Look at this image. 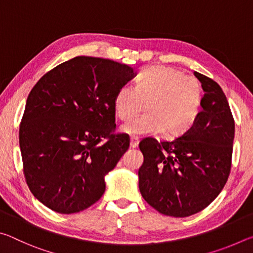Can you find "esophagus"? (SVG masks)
Instances as JSON below:
<instances>
[{"label":"esophagus","instance_id":"esophagus-1","mask_svg":"<svg viewBox=\"0 0 253 253\" xmlns=\"http://www.w3.org/2000/svg\"><path fill=\"white\" fill-rule=\"evenodd\" d=\"M139 144V140L137 137H131L130 138V148H136L137 146H138Z\"/></svg>","mask_w":253,"mask_h":253}]
</instances>
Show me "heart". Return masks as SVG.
Returning a JSON list of instances; mask_svg holds the SVG:
<instances>
[{
  "instance_id": "b5f03b06",
  "label": "heart",
  "mask_w": 253,
  "mask_h": 253,
  "mask_svg": "<svg viewBox=\"0 0 253 253\" xmlns=\"http://www.w3.org/2000/svg\"><path fill=\"white\" fill-rule=\"evenodd\" d=\"M201 100L202 89L195 77L172 67L151 66L139 71L135 87L124 84L118 89L114 107L117 116L126 121L146 104V114L122 126L127 135L149 136L163 130L168 136H178L194 125Z\"/></svg>"
}]
</instances>
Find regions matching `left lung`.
<instances>
[{"mask_svg": "<svg viewBox=\"0 0 253 253\" xmlns=\"http://www.w3.org/2000/svg\"><path fill=\"white\" fill-rule=\"evenodd\" d=\"M194 75L204 90L194 125L172 140L139 143L144 155L138 169L140 193L158 212L175 217L190 216L211 204L231 169L234 121L228 99L215 81Z\"/></svg>", "mask_w": 253, "mask_h": 253, "instance_id": "1", "label": "left lung"}]
</instances>
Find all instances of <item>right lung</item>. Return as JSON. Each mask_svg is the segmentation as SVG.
<instances>
[{"label": "right lung", "mask_w": 253, "mask_h": 253, "mask_svg": "<svg viewBox=\"0 0 253 253\" xmlns=\"http://www.w3.org/2000/svg\"><path fill=\"white\" fill-rule=\"evenodd\" d=\"M135 76L131 67L113 60L76 57L32 88L20 149L30 191L46 208L77 213L105 193V176L129 147L125 134H111L115 96ZM102 138L107 142L100 144Z\"/></svg>", "instance_id": "add662e5"}]
</instances>
